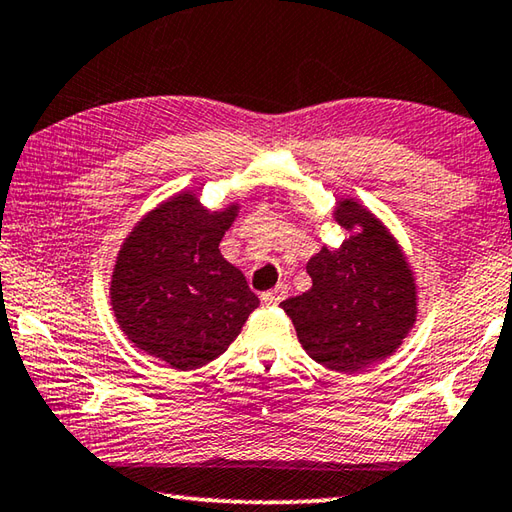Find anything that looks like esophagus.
Segmentation results:
<instances>
[{
  "label": "esophagus",
  "instance_id": "obj_1",
  "mask_svg": "<svg viewBox=\"0 0 512 512\" xmlns=\"http://www.w3.org/2000/svg\"><path fill=\"white\" fill-rule=\"evenodd\" d=\"M286 295H288V288H286L284 284H277V286L273 288V291L262 293V300H264L266 304H280Z\"/></svg>",
  "mask_w": 512,
  "mask_h": 512
}]
</instances>
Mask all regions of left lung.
<instances>
[{
	"label": "left lung",
	"instance_id": "obj_1",
	"mask_svg": "<svg viewBox=\"0 0 512 512\" xmlns=\"http://www.w3.org/2000/svg\"><path fill=\"white\" fill-rule=\"evenodd\" d=\"M336 221L360 232L309 259L313 286L288 297L300 345L327 369L356 374L392 356L416 318V286L392 235L358 201H340Z\"/></svg>",
	"mask_w": 512,
	"mask_h": 512
}]
</instances>
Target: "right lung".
Returning <instances> with one entry per match:
<instances>
[{
    "mask_svg": "<svg viewBox=\"0 0 512 512\" xmlns=\"http://www.w3.org/2000/svg\"><path fill=\"white\" fill-rule=\"evenodd\" d=\"M237 206L208 212L190 192L138 221L111 275V306L138 349L190 371L221 356L257 309L219 244Z\"/></svg>",
    "mask_w": 512,
    "mask_h": 512,
    "instance_id": "1",
    "label": "right lung"
}]
</instances>
